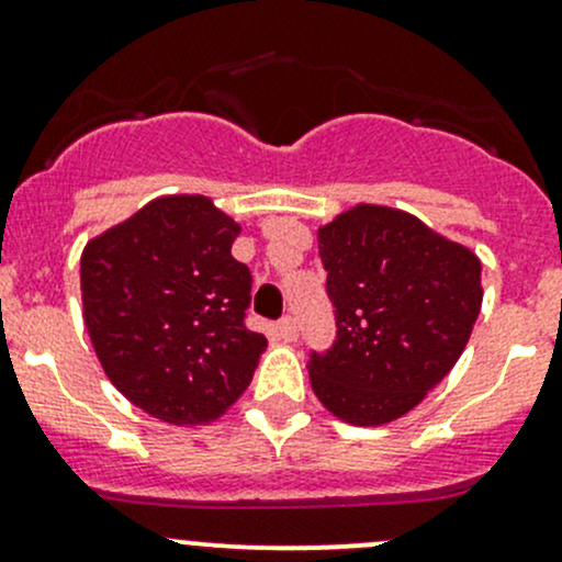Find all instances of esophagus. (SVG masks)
Returning <instances> with one entry per match:
<instances>
[{"label":"esophagus","mask_w":562,"mask_h":562,"mask_svg":"<svg viewBox=\"0 0 562 562\" xmlns=\"http://www.w3.org/2000/svg\"><path fill=\"white\" fill-rule=\"evenodd\" d=\"M277 336H280L282 341H296L299 339V328H296V321L293 317H282L280 323H277Z\"/></svg>","instance_id":"34e87169"}]
</instances>
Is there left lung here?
Segmentation results:
<instances>
[{
    "mask_svg": "<svg viewBox=\"0 0 562 562\" xmlns=\"http://www.w3.org/2000/svg\"><path fill=\"white\" fill-rule=\"evenodd\" d=\"M317 250L336 341L312 352V390L347 425L398 420L463 356L482 310L480 258L382 204L339 212L317 228Z\"/></svg>",
    "mask_w": 562,
    "mask_h": 562,
    "instance_id": "1",
    "label": "left lung"
}]
</instances>
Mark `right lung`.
<instances>
[{
    "label": "right lung",
    "mask_w": 562,
    "mask_h": 562,
    "mask_svg": "<svg viewBox=\"0 0 562 562\" xmlns=\"http://www.w3.org/2000/svg\"><path fill=\"white\" fill-rule=\"evenodd\" d=\"M241 226L199 193L147 202L80 258L82 321L110 382L169 425H206L252 380L266 336L245 326Z\"/></svg>",
    "instance_id": "1"
}]
</instances>
